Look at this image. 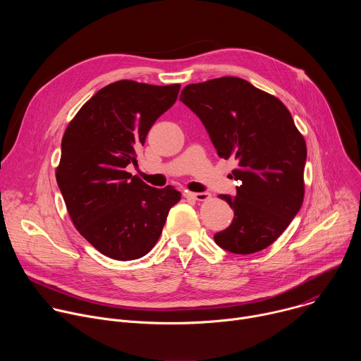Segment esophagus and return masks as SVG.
I'll return each mask as SVG.
<instances>
[{
    "label": "esophagus",
    "mask_w": 361,
    "mask_h": 361,
    "mask_svg": "<svg viewBox=\"0 0 361 361\" xmlns=\"http://www.w3.org/2000/svg\"><path fill=\"white\" fill-rule=\"evenodd\" d=\"M184 195L187 198H192V200H197V201H204V200H207L210 197L209 192H191V191H185Z\"/></svg>",
    "instance_id": "1"
}]
</instances>
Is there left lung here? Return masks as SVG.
Listing matches in <instances>:
<instances>
[{
	"instance_id": "1",
	"label": "left lung",
	"mask_w": 361,
	"mask_h": 361,
	"mask_svg": "<svg viewBox=\"0 0 361 361\" xmlns=\"http://www.w3.org/2000/svg\"><path fill=\"white\" fill-rule=\"evenodd\" d=\"M180 99L201 120L219 157L237 161L235 195H219L234 219L214 241L234 254L264 250L288 227L304 197L307 148L290 111L237 77L190 84Z\"/></svg>"
}]
</instances>
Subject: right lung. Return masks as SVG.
I'll return each mask as SVG.
<instances>
[{
    "label": "right lung",
    "mask_w": 361,
    "mask_h": 361,
    "mask_svg": "<svg viewBox=\"0 0 361 361\" xmlns=\"http://www.w3.org/2000/svg\"><path fill=\"white\" fill-rule=\"evenodd\" d=\"M178 91V84L113 82L85 102L64 133L57 184L75 228L110 259L145 255L181 198L171 185L154 188L126 171Z\"/></svg>",
    "instance_id": "right-lung-1"
}]
</instances>
